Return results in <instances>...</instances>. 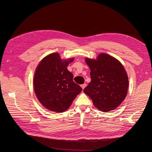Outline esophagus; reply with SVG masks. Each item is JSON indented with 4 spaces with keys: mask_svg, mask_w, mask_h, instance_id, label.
I'll list each match as a JSON object with an SVG mask.
<instances>
[{
    "mask_svg": "<svg viewBox=\"0 0 152 152\" xmlns=\"http://www.w3.org/2000/svg\"><path fill=\"white\" fill-rule=\"evenodd\" d=\"M86 86H87L86 84H82L81 86V87H82V89H84L85 88V87H86Z\"/></svg>",
    "mask_w": 152,
    "mask_h": 152,
    "instance_id": "34e87169",
    "label": "esophagus"
}]
</instances>
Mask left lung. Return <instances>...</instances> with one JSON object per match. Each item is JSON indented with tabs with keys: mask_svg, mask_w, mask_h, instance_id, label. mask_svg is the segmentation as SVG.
Listing matches in <instances>:
<instances>
[{
	"mask_svg": "<svg viewBox=\"0 0 152 152\" xmlns=\"http://www.w3.org/2000/svg\"><path fill=\"white\" fill-rule=\"evenodd\" d=\"M91 81L83 90L100 111L115 110L123 102L129 86L128 77L122 64L113 57L100 53L96 60L86 58Z\"/></svg>",
	"mask_w": 152,
	"mask_h": 152,
	"instance_id": "1",
	"label": "left lung"
}]
</instances>
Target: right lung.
<instances>
[{"mask_svg": "<svg viewBox=\"0 0 152 152\" xmlns=\"http://www.w3.org/2000/svg\"><path fill=\"white\" fill-rule=\"evenodd\" d=\"M74 58L61 60L58 53L47 55L39 63L34 76V89L38 100L55 112L66 111L82 88L74 83L67 69Z\"/></svg>", "mask_w": 152, "mask_h": 152, "instance_id": "obj_1", "label": "right lung"}]
</instances>
